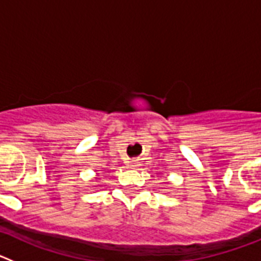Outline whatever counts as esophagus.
<instances>
[{
  "label": "esophagus",
  "instance_id": "1",
  "mask_svg": "<svg viewBox=\"0 0 261 261\" xmlns=\"http://www.w3.org/2000/svg\"><path fill=\"white\" fill-rule=\"evenodd\" d=\"M138 166H140V162H138L137 159H133V161H130V162H129V167L137 168Z\"/></svg>",
  "mask_w": 261,
  "mask_h": 261
}]
</instances>
